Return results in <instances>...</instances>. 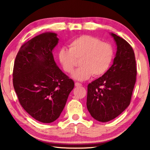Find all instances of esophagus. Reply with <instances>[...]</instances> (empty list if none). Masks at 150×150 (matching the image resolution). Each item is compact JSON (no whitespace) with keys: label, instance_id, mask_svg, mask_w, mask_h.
Instances as JSON below:
<instances>
[{"label":"esophagus","instance_id":"obj_1","mask_svg":"<svg viewBox=\"0 0 150 150\" xmlns=\"http://www.w3.org/2000/svg\"><path fill=\"white\" fill-rule=\"evenodd\" d=\"M75 85L76 87H80V86H81V84L80 83H78V82H75Z\"/></svg>","mask_w":150,"mask_h":150}]
</instances>
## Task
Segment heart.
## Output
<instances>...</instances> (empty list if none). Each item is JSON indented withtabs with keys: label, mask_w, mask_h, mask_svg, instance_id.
<instances>
[{
	"label": "heart",
	"mask_w": 150,
	"mask_h": 150,
	"mask_svg": "<svg viewBox=\"0 0 150 150\" xmlns=\"http://www.w3.org/2000/svg\"><path fill=\"white\" fill-rule=\"evenodd\" d=\"M69 49L63 47L59 52V59L66 73L71 74L79 61L80 67L73 74L79 81L89 79L92 75L97 77L105 74L113 57L111 44L88 35L73 39Z\"/></svg>",
	"instance_id": "heart-1"
}]
</instances>
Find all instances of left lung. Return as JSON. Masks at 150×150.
Segmentation results:
<instances>
[{
  "instance_id": "1",
  "label": "left lung",
  "mask_w": 150,
  "mask_h": 150,
  "mask_svg": "<svg viewBox=\"0 0 150 150\" xmlns=\"http://www.w3.org/2000/svg\"><path fill=\"white\" fill-rule=\"evenodd\" d=\"M111 35L117 47L113 65L102 77L87 85V109L101 122L113 120L129 106L136 81L134 50L125 39L113 33Z\"/></svg>"
}]
</instances>
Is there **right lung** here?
Segmentation results:
<instances>
[{"label":"right lung","mask_w":150,"mask_h":150,"mask_svg":"<svg viewBox=\"0 0 150 150\" xmlns=\"http://www.w3.org/2000/svg\"><path fill=\"white\" fill-rule=\"evenodd\" d=\"M58 40L53 33L33 38L21 47L14 63L13 87L21 105L45 123L60 116L75 86L54 62L53 49Z\"/></svg>","instance_id":"obj_1"}]
</instances>
